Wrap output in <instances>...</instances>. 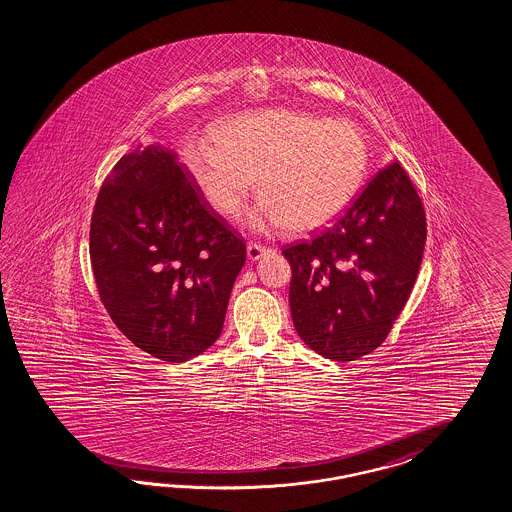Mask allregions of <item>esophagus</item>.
<instances>
[{"instance_id":"obj_1","label":"esophagus","mask_w":512,"mask_h":512,"mask_svg":"<svg viewBox=\"0 0 512 512\" xmlns=\"http://www.w3.org/2000/svg\"><path fill=\"white\" fill-rule=\"evenodd\" d=\"M268 251L270 249L264 248L261 244H255V242H249L248 244V257L251 261H259Z\"/></svg>"}]
</instances>
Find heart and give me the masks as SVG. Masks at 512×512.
Wrapping results in <instances>:
<instances>
[{"instance_id":"b5f03b06","label":"heart","mask_w":512,"mask_h":512,"mask_svg":"<svg viewBox=\"0 0 512 512\" xmlns=\"http://www.w3.org/2000/svg\"><path fill=\"white\" fill-rule=\"evenodd\" d=\"M214 141L188 145L184 171L225 220L238 218L257 179L263 199L249 218L255 229L283 223L294 235L315 231L352 203L369 171L358 128L296 111L240 115L218 126Z\"/></svg>"}]
</instances>
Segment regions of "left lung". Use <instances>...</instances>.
Here are the masks:
<instances>
[{
    "label": "left lung",
    "mask_w": 512,
    "mask_h": 512,
    "mask_svg": "<svg viewBox=\"0 0 512 512\" xmlns=\"http://www.w3.org/2000/svg\"><path fill=\"white\" fill-rule=\"evenodd\" d=\"M425 240L423 203L393 162L330 227L283 249L292 322L305 345L343 363L382 345L414 289Z\"/></svg>",
    "instance_id": "left-lung-1"
}]
</instances>
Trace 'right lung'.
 I'll return each mask as SVG.
<instances>
[{
  "label": "right lung",
  "mask_w": 512,
  "mask_h": 512,
  "mask_svg": "<svg viewBox=\"0 0 512 512\" xmlns=\"http://www.w3.org/2000/svg\"><path fill=\"white\" fill-rule=\"evenodd\" d=\"M89 253L115 326L158 360L182 363L220 337L246 244L205 205L177 152L125 154L104 180Z\"/></svg>",
  "instance_id": "add662e5"
}]
</instances>
